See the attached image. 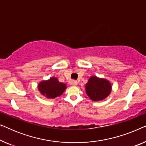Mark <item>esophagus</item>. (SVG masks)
Instances as JSON below:
<instances>
[{
	"mask_svg": "<svg viewBox=\"0 0 146 146\" xmlns=\"http://www.w3.org/2000/svg\"><path fill=\"white\" fill-rule=\"evenodd\" d=\"M71 84L73 85V86H76V85L78 84L77 81H76V80H72V81H71Z\"/></svg>",
	"mask_w": 146,
	"mask_h": 146,
	"instance_id": "1",
	"label": "esophagus"
}]
</instances>
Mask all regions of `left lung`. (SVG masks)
Here are the masks:
<instances>
[{"instance_id": "left-lung-1", "label": "left lung", "mask_w": 146, "mask_h": 146, "mask_svg": "<svg viewBox=\"0 0 146 146\" xmlns=\"http://www.w3.org/2000/svg\"><path fill=\"white\" fill-rule=\"evenodd\" d=\"M111 84L104 79L92 76L86 84V91L92 100L99 101L106 98L111 92Z\"/></svg>"}]
</instances>
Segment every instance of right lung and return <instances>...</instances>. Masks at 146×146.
I'll return each instance as SVG.
<instances>
[{
  "label": "right lung",
  "mask_w": 146,
  "mask_h": 146,
  "mask_svg": "<svg viewBox=\"0 0 146 146\" xmlns=\"http://www.w3.org/2000/svg\"><path fill=\"white\" fill-rule=\"evenodd\" d=\"M66 88L65 84L60 82L56 78H51L48 80L41 82L38 85L40 93L48 98H54L60 96Z\"/></svg>",
  "instance_id": "1"
}]
</instances>
